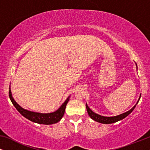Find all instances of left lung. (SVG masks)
<instances>
[{
	"mask_svg": "<svg viewBox=\"0 0 150 150\" xmlns=\"http://www.w3.org/2000/svg\"><path fill=\"white\" fill-rule=\"evenodd\" d=\"M135 64H136L137 69V63H135ZM141 94H140V96H139V98L138 101H137V104H135V105L133 106V107L131 108L130 110H129L128 111H127L126 112H124V113L120 114V115H117V116L106 117V116L100 115H99V114H97V113H96V112H94L93 110H92L91 108H90L89 106H88L87 103H86V108H87L88 115H89L90 117H91L93 120L96 121V122H97L101 123V124H112V123L117 122H118V121H120V120H123V119L126 117L128 116V115H130L131 112L133 111V110L134 109V108L136 107L137 104H138L139 100H140V98H141Z\"/></svg>",
	"mask_w": 150,
	"mask_h": 150,
	"instance_id": "obj_1",
	"label": "left lung"
}]
</instances>
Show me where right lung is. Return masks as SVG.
I'll list each match as a JSON object with an SVG mask.
<instances>
[{"label":"right lung","instance_id":"obj_1","mask_svg":"<svg viewBox=\"0 0 150 150\" xmlns=\"http://www.w3.org/2000/svg\"><path fill=\"white\" fill-rule=\"evenodd\" d=\"M9 96L12 104H13L15 108L18 110V111L19 112L22 116H24V117L28 119V120L31 121L33 122L37 123V124L46 125L56 124V123L59 122V121L62 119L63 115L65 113V107H66L67 102H68L69 100V98H70V96H69V97L66 99V100L62 104V105H61L57 110H55V111L50 112V113H42V112L30 111V110L24 109V108L21 107V106L15 101V100L13 99V96H12L11 87H10L9 91Z\"/></svg>","mask_w":150,"mask_h":150}]
</instances>
